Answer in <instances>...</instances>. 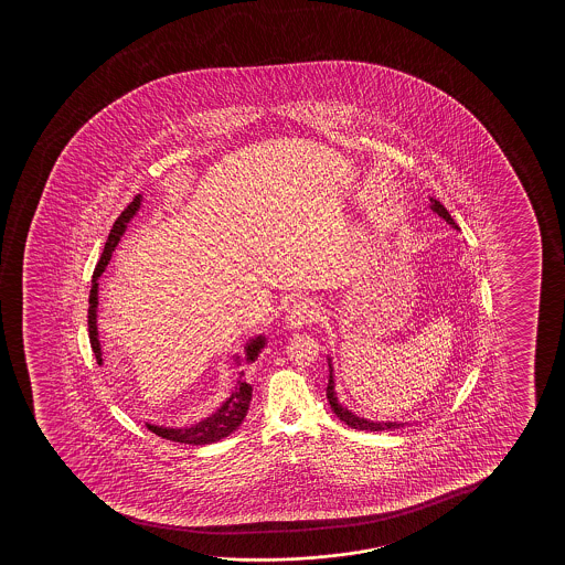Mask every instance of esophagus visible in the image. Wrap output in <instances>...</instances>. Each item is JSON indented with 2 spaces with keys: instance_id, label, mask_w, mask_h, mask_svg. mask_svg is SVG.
Returning <instances> with one entry per match:
<instances>
[{
  "instance_id": "esophagus-1",
  "label": "esophagus",
  "mask_w": 565,
  "mask_h": 565,
  "mask_svg": "<svg viewBox=\"0 0 565 565\" xmlns=\"http://www.w3.org/2000/svg\"><path fill=\"white\" fill-rule=\"evenodd\" d=\"M318 310L312 302L297 301L291 305V309L287 310L286 326L287 330H302L307 326L312 324L317 320Z\"/></svg>"
}]
</instances>
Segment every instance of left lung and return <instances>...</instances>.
<instances>
[{
	"label": "left lung",
	"mask_w": 565,
	"mask_h": 565,
	"mask_svg": "<svg viewBox=\"0 0 565 565\" xmlns=\"http://www.w3.org/2000/svg\"><path fill=\"white\" fill-rule=\"evenodd\" d=\"M430 201V210H433L436 216L441 217L446 224L451 225L454 230H459L457 227L456 222H454V217L449 216L448 210L444 209V204L440 201H436L434 196L428 199ZM328 359V371H330V380H328V387H326V397H328V403H330V407H332L333 413H335V417L343 420L345 425L351 426V428H355V430H366V433H382V430H395V428H403V426L409 425L407 420L402 423V420H372V418L361 417V415H356L353 411L349 409L348 405H343L340 402V397H338V392H335V372H333V363L332 356H326Z\"/></svg>",
	"instance_id": "left-lung-1"
}]
</instances>
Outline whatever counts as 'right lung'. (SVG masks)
Here are the masks:
<instances>
[{"instance_id":"right-lung-1","label":"right lung","mask_w":565,"mask_h":565,"mask_svg":"<svg viewBox=\"0 0 565 565\" xmlns=\"http://www.w3.org/2000/svg\"><path fill=\"white\" fill-rule=\"evenodd\" d=\"M140 204H142V194H137L135 201L121 212V216L117 217L116 224L109 232L108 241H106L100 263L96 264V270L93 274V287H90V297H88V335H90V345H93L98 364L104 363L100 333H98V286H100L98 279L108 268L117 243L121 241L125 232H127L129 222L137 216ZM266 343H268V338L264 333H258L255 338H248L247 343H245V356L235 353L233 361L237 366H241V363H255L258 355H260V351L266 348ZM243 376H245V372H239V379L235 382V387H233L230 397H225V402L209 417L201 418L199 423L189 426H166L147 423L148 430L162 436L166 440L181 441V444H189V446H206V444L224 440L230 434L239 428L241 423L247 417L248 407H250L253 386L245 382Z\"/></svg>"}]
</instances>
